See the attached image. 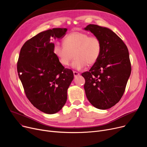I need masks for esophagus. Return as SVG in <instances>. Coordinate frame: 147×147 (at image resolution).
I'll return each mask as SVG.
<instances>
[{
  "label": "esophagus",
  "instance_id": "esophagus-1",
  "mask_svg": "<svg viewBox=\"0 0 147 147\" xmlns=\"http://www.w3.org/2000/svg\"><path fill=\"white\" fill-rule=\"evenodd\" d=\"M73 74H74V77H77V76H78L80 75V74L78 72L75 71H73Z\"/></svg>",
  "mask_w": 147,
  "mask_h": 147
}]
</instances>
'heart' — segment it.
<instances>
[{
    "label": "heart",
    "instance_id": "heart-1",
    "mask_svg": "<svg viewBox=\"0 0 147 147\" xmlns=\"http://www.w3.org/2000/svg\"><path fill=\"white\" fill-rule=\"evenodd\" d=\"M63 44L54 45L53 53L59 63L65 67L69 65L73 53L75 59L72 66L76 69L94 64L101 52L102 45L99 38L83 32L69 33L64 37Z\"/></svg>",
    "mask_w": 147,
    "mask_h": 147
}]
</instances>
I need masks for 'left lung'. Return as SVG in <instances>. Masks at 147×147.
I'll list each match as a JSON object with an SVG mask.
<instances>
[{
	"instance_id": "8db88e82",
	"label": "left lung",
	"mask_w": 147,
	"mask_h": 147,
	"mask_svg": "<svg viewBox=\"0 0 147 147\" xmlns=\"http://www.w3.org/2000/svg\"><path fill=\"white\" fill-rule=\"evenodd\" d=\"M84 29L98 37L102 45L98 60L89 71L82 74L85 79V94L96 109H109L119 102L131 73L128 49L109 28L89 24Z\"/></svg>"
}]
</instances>
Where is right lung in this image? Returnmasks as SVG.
I'll use <instances>...</instances> for the list:
<instances>
[{
    "mask_svg": "<svg viewBox=\"0 0 147 147\" xmlns=\"http://www.w3.org/2000/svg\"><path fill=\"white\" fill-rule=\"evenodd\" d=\"M67 29L55 28L37 34L23 45L17 62L18 76L25 94L34 107L46 114L61 110L74 75L53 53L51 38H61Z\"/></svg>",
    "mask_w": 147,
    "mask_h": 147,
    "instance_id": "obj_1",
    "label": "right lung"
}]
</instances>
